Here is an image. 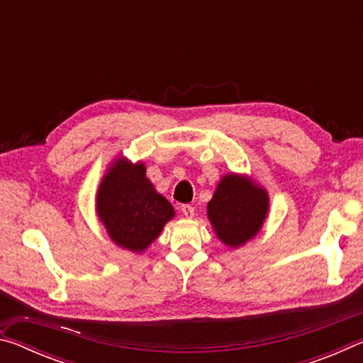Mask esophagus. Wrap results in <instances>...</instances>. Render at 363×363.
<instances>
[{"label":"esophagus","instance_id":"esophagus-1","mask_svg":"<svg viewBox=\"0 0 363 363\" xmlns=\"http://www.w3.org/2000/svg\"><path fill=\"white\" fill-rule=\"evenodd\" d=\"M181 211L186 218H194V213H195V208L192 205H182L181 206Z\"/></svg>","mask_w":363,"mask_h":363}]
</instances>
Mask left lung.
<instances>
[{
	"instance_id": "1",
	"label": "left lung",
	"mask_w": 363,
	"mask_h": 363,
	"mask_svg": "<svg viewBox=\"0 0 363 363\" xmlns=\"http://www.w3.org/2000/svg\"><path fill=\"white\" fill-rule=\"evenodd\" d=\"M267 208L266 190L247 177L227 174L208 203V218L220 240L235 248L259 232Z\"/></svg>"
}]
</instances>
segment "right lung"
<instances>
[{"label":"right lung","mask_w":363,"mask_h":363,"mask_svg":"<svg viewBox=\"0 0 363 363\" xmlns=\"http://www.w3.org/2000/svg\"><path fill=\"white\" fill-rule=\"evenodd\" d=\"M97 214L120 247L143 251L174 216L169 201L155 192L143 163L116 160L97 192Z\"/></svg>","instance_id":"add662e5"}]
</instances>
